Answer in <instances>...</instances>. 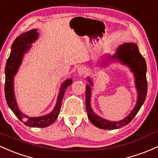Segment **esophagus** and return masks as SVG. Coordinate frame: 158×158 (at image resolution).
<instances>
[{
    "mask_svg": "<svg viewBox=\"0 0 158 158\" xmlns=\"http://www.w3.org/2000/svg\"><path fill=\"white\" fill-rule=\"evenodd\" d=\"M86 74V69L84 67H80L77 69V74L79 76L85 75Z\"/></svg>",
    "mask_w": 158,
    "mask_h": 158,
    "instance_id": "1",
    "label": "esophagus"
}]
</instances>
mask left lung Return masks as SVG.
<instances>
[{"mask_svg":"<svg viewBox=\"0 0 158 158\" xmlns=\"http://www.w3.org/2000/svg\"><path fill=\"white\" fill-rule=\"evenodd\" d=\"M119 62L127 66L130 69L135 78V89L137 91V101L135 107L131 112L123 120L119 121H111L102 118L96 114L91 107V96H92V86H93V78L87 77L86 80L89 84L86 85V109L87 117L94 126L103 130H115L128 124L135 115L139 111L143 105L147 95V66L145 59L141 55L137 45L134 43H127L119 46L117 48L114 55L106 54L102 56L96 62V65L99 68H106L110 63ZM95 65V67H96Z\"/></svg>","mask_w":158,"mask_h":158,"instance_id":"1","label":"left lung"}]
</instances>
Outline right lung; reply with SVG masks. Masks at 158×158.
<instances>
[{"label": "right lung", "instance_id": "obj_1", "mask_svg": "<svg viewBox=\"0 0 158 158\" xmlns=\"http://www.w3.org/2000/svg\"><path fill=\"white\" fill-rule=\"evenodd\" d=\"M38 38V29H32L22 34L13 41L10 54L5 66L4 91L8 106L19 119L28 127L43 128L51 125L58 118L64 94L67 87L72 84V79H66L62 84L59 89L56 103L51 112L39 117H29L20 111L15 97L14 77L23 62L25 54L29 51L32 47L31 44L35 43Z\"/></svg>", "mask_w": 158, "mask_h": 158}]
</instances>
